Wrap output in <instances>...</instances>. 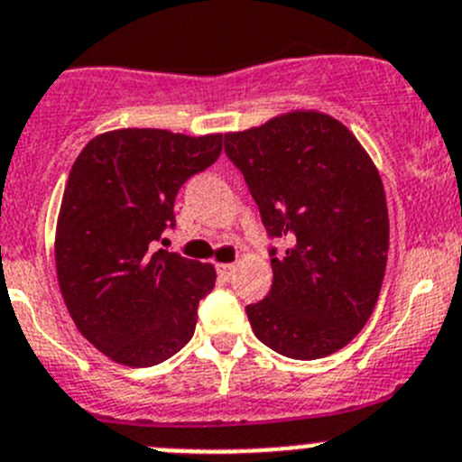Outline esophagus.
<instances>
[{
  "instance_id": "34e87169",
  "label": "esophagus",
  "mask_w": 462,
  "mask_h": 462,
  "mask_svg": "<svg viewBox=\"0 0 462 462\" xmlns=\"http://www.w3.org/2000/svg\"><path fill=\"white\" fill-rule=\"evenodd\" d=\"M217 273L221 280H230L232 273H235V264H217Z\"/></svg>"
}]
</instances>
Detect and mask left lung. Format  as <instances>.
I'll return each instance as SVG.
<instances>
[{
    "label": "left lung",
    "mask_w": 462,
    "mask_h": 462,
    "mask_svg": "<svg viewBox=\"0 0 462 462\" xmlns=\"http://www.w3.org/2000/svg\"><path fill=\"white\" fill-rule=\"evenodd\" d=\"M271 239L273 284L245 308L253 333L275 353L317 360L346 346L381 294L390 221L372 157L339 120L291 111L226 134Z\"/></svg>",
    "instance_id": "1"
}]
</instances>
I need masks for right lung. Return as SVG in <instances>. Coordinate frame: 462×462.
<instances>
[{"instance_id":"add662e5","label":"right lung","mask_w":462,"mask_h":462,"mask_svg":"<svg viewBox=\"0 0 462 462\" xmlns=\"http://www.w3.org/2000/svg\"><path fill=\"white\" fill-rule=\"evenodd\" d=\"M223 134L116 129L72 163L56 223V275L77 330L114 362L152 367L193 337L211 264L163 248L175 196L217 162Z\"/></svg>"}]
</instances>
